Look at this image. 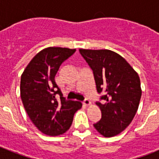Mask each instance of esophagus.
Listing matches in <instances>:
<instances>
[{"label":"esophagus","instance_id":"esophagus-1","mask_svg":"<svg viewBox=\"0 0 159 159\" xmlns=\"http://www.w3.org/2000/svg\"><path fill=\"white\" fill-rule=\"evenodd\" d=\"M84 104L86 105V106H89V105H91V101L88 99H85L84 101Z\"/></svg>","mask_w":159,"mask_h":159}]
</instances>
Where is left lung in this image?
<instances>
[{
    "label": "left lung",
    "mask_w": 159,
    "mask_h": 159,
    "mask_svg": "<svg viewBox=\"0 0 159 159\" xmlns=\"http://www.w3.org/2000/svg\"><path fill=\"white\" fill-rule=\"evenodd\" d=\"M93 71L97 92L102 95L97 106L102 117L94 123L104 137H113L128 127L137 112L142 95L138 73L127 60L107 49H80Z\"/></svg>",
    "instance_id": "obj_1"
}]
</instances>
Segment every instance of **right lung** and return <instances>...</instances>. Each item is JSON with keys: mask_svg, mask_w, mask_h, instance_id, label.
Listing matches in <instances>:
<instances>
[{"mask_svg": "<svg viewBox=\"0 0 159 159\" xmlns=\"http://www.w3.org/2000/svg\"><path fill=\"white\" fill-rule=\"evenodd\" d=\"M75 52L67 48L43 49L32 58L20 78V97L25 111L38 130L47 135L65 133L75 112L82 107L80 102L67 100L55 81L60 65ZM58 95L61 99L57 101Z\"/></svg>", "mask_w": 159, "mask_h": 159, "instance_id": "obj_1", "label": "right lung"}]
</instances>
